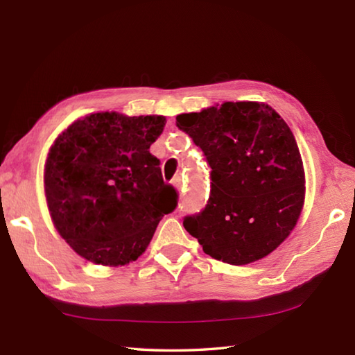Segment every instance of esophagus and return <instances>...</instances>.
<instances>
[{"label":"esophagus","instance_id":"34e87169","mask_svg":"<svg viewBox=\"0 0 355 355\" xmlns=\"http://www.w3.org/2000/svg\"><path fill=\"white\" fill-rule=\"evenodd\" d=\"M172 184L175 186L178 191H183V189H184V180H183V177H182V175L173 177V180H172Z\"/></svg>","mask_w":355,"mask_h":355}]
</instances>
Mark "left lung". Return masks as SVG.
<instances>
[{
    "label": "left lung",
    "instance_id": "1",
    "mask_svg": "<svg viewBox=\"0 0 355 355\" xmlns=\"http://www.w3.org/2000/svg\"><path fill=\"white\" fill-rule=\"evenodd\" d=\"M210 166L205 210L184 227L205 253L232 263L258 261L290 235L304 206L305 173L296 139L266 103L225 102L177 116Z\"/></svg>",
    "mask_w": 355,
    "mask_h": 355
}]
</instances>
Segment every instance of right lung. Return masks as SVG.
Segmentation results:
<instances>
[{"label":"right lung","mask_w":355,"mask_h":355,"mask_svg":"<svg viewBox=\"0 0 355 355\" xmlns=\"http://www.w3.org/2000/svg\"><path fill=\"white\" fill-rule=\"evenodd\" d=\"M163 116L96 112L56 139L44 186L51 220L82 258L125 266L146 250L178 193L163 182L149 148L163 132Z\"/></svg>","instance_id":"1"}]
</instances>
